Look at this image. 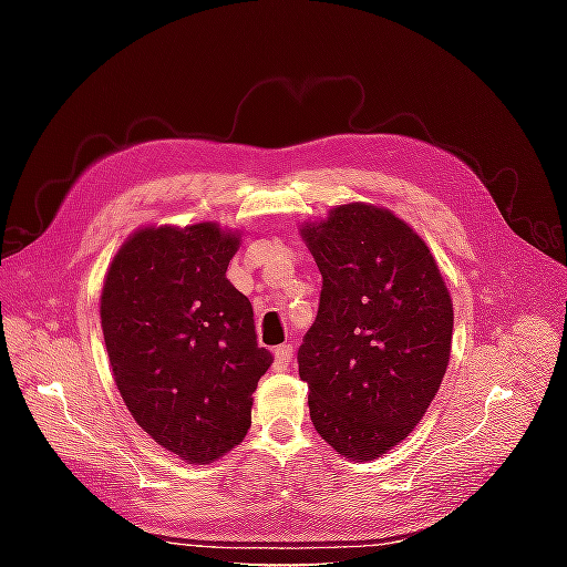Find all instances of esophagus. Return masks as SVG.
<instances>
[{
	"mask_svg": "<svg viewBox=\"0 0 567 567\" xmlns=\"http://www.w3.org/2000/svg\"><path fill=\"white\" fill-rule=\"evenodd\" d=\"M290 357H293V346H279L277 350H274V369L277 371H286Z\"/></svg>",
	"mask_w": 567,
	"mask_h": 567,
	"instance_id": "1",
	"label": "esophagus"
}]
</instances>
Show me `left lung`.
Returning <instances> with one entry per match:
<instances>
[{
	"label": "left lung",
	"instance_id": "obj_1",
	"mask_svg": "<svg viewBox=\"0 0 567 567\" xmlns=\"http://www.w3.org/2000/svg\"><path fill=\"white\" fill-rule=\"evenodd\" d=\"M321 271L298 350L310 419L331 447L371 461L402 442L450 364L454 307L423 238L390 210L338 205L302 227Z\"/></svg>",
	"mask_w": 567,
	"mask_h": 567
}]
</instances>
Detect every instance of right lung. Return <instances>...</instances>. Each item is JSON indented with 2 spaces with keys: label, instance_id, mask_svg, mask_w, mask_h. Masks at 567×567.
I'll return each mask as SVG.
<instances>
[{
  "label": "right lung",
  "instance_id": "add662e5",
  "mask_svg": "<svg viewBox=\"0 0 567 567\" xmlns=\"http://www.w3.org/2000/svg\"><path fill=\"white\" fill-rule=\"evenodd\" d=\"M238 244L213 221L140 229L101 293V329L130 414L188 463H210L246 437L252 392L274 362L257 346L250 300L227 279Z\"/></svg>",
  "mask_w": 567,
  "mask_h": 567
}]
</instances>
